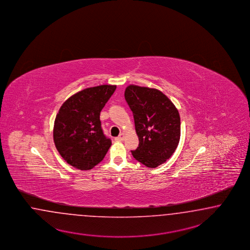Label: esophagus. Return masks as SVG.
<instances>
[{"mask_svg":"<svg viewBox=\"0 0 250 250\" xmlns=\"http://www.w3.org/2000/svg\"><path fill=\"white\" fill-rule=\"evenodd\" d=\"M124 139H125V133H121L120 136L115 138V140H117V141H123Z\"/></svg>","mask_w":250,"mask_h":250,"instance_id":"34e87169","label":"esophagus"}]
</instances>
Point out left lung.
I'll return each instance as SVG.
<instances>
[{
    "mask_svg": "<svg viewBox=\"0 0 250 250\" xmlns=\"http://www.w3.org/2000/svg\"><path fill=\"white\" fill-rule=\"evenodd\" d=\"M125 98L134 114L139 144L133 157L148 168L165 163L180 140L181 122L178 110L162 91L129 85Z\"/></svg>",
    "mask_w": 250,
    "mask_h": 250,
    "instance_id": "8db88e82",
    "label": "left lung"
}]
</instances>
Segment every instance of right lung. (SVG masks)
<instances>
[{"mask_svg":"<svg viewBox=\"0 0 250 250\" xmlns=\"http://www.w3.org/2000/svg\"><path fill=\"white\" fill-rule=\"evenodd\" d=\"M116 88L115 85L87 87L71 96L56 115L54 144L63 160L78 170L100 164L112 146L104 136L100 114Z\"/></svg>","mask_w":250,"mask_h":250,"instance_id":"add662e5","label":"right lung"}]
</instances>
